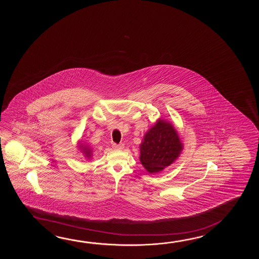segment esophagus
<instances>
[{
  "label": "esophagus",
  "mask_w": 259,
  "mask_h": 259,
  "mask_svg": "<svg viewBox=\"0 0 259 259\" xmlns=\"http://www.w3.org/2000/svg\"><path fill=\"white\" fill-rule=\"evenodd\" d=\"M112 147L116 150H121L124 148V144L123 143H119V144H116V143H113Z\"/></svg>",
  "instance_id": "34e87169"
}]
</instances>
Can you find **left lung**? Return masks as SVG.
I'll use <instances>...</instances> for the list:
<instances>
[{"mask_svg":"<svg viewBox=\"0 0 259 259\" xmlns=\"http://www.w3.org/2000/svg\"><path fill=\"white\" fill-rule=\"evenodd\" d=\"M140 147L143 166L149 173H157L177 159L182 143L170 123L161 119L145 134Z\"/></svg>","mask_w":259,"mask_h":259,"instance_id":"1","label":"left lung"}]
</instances>
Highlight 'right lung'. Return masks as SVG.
<instances>
[{
    "label": "right lung",
    "instance_id": "right-lung-1",
    "mask_svg": "<svg viewBox=\"0 0 259 259\" xmlns=\"http://www.w3.org/2000/svg\"><path fill=\"white\" fill-rule=\"evenodd\" d=\"M80 148L82 149L83 154H85V156L87 158H90L91 155H92V150L91 148H89L88 146H84V145H80Z\"/></svg>",
    "mask_w": 259,
    "mask_h": 259
}]
</instances>
